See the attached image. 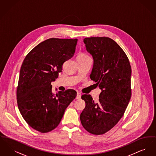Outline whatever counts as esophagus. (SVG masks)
I'll use <instances>...</instances> for the list:
<instances>
[{"mask_svg": "<svg viewBox=\"0 0 156 156\" xmlns=\"http://www.w3.org/2000/svg\"><path fill=\"white\" fill-rule=\"evenodd\" d=\"M81 94L78 92L76 97V99H81Z\"/></svg>", "mask_w": 156, "mask_h": 156, "instance_id": "34e87169", "label": "esophagus"}]
</instances>
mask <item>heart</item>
Segmentation results:
<instances>
[{"mask_svg": "<svg viewBox=\"0 0 156 156\" xmlns=\"http://www.w3.org/2000/svg\"><path fill=\"white\" fill-rule=\"evenodd\" d=\"M81 56L82 57H85V56H88V55L85 54H80L78 57H81Z\"/></svg>", "mask_w": 156, "mask_h": 156, "instance_id": "1", "label": "heart"}]
</instances>
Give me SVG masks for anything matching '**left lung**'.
<instances>
[{"label":"left lung","mask_w":156,"mask_h":156,"mask_svg":"<svg viewBox=\"0 0 156 156\" xmlns=\"http://www.w3.org/2000/svg\"><path fill=\"white\" fill-rule=\"evenodd\" d=\"M94 65L90 78L101 89L97 102L90 95H83L85 108L80 115L82 125L93 134L110 130L123 116L131 98L132 69L122 48L108 37L83 39Z\"/></svg>","instance_id":"8db88e82"}]
</instances>
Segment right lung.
Wrapping results in <instances>:
<instances>
[{
    "instance_id": "obj_1",
    "label": "right lung",
    "mask_w": 156,
    "mask_h": 156,
    "mask_svg": "<svg viewBox=\"0 0 156 156\" xmlns=\"http://www.w3.org/2000/svg\"><path fill=\"white\" fill-rule=\"evenodd\" d=\"M77 41V38L46 40L23 62L17 88L18 108L27 124L41 133L49 132L59 125L76 96L73 89L54 95L51 83L58 77L64 62L74 56Z\"/></svg>"
}]
</instances>
